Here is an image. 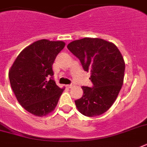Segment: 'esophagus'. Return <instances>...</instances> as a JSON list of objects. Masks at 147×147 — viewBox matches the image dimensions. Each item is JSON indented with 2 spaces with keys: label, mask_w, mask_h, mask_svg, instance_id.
<instances>
[{
  "label": "esophagus",
  "mask_w": 147,
  "mask_h": 147,
  "mask_svg": "<svg viewBox=\"0 0 147 147\" xmlns=\"http://www.w3.org/2000/svg\"><path fill=\"white\" fill-rule=\"evenodd\" d=\"M74 85H73V84H71V85H66V87L67 88H72L73 87Z\"/></svg>",
  "instance_id": "obj_1"
}]
</instances>
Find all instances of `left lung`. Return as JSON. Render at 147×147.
<instances>
[{"label":"left lung","instance_id":"1","mask_svg":"<svg viewBox=\"0 0 147 147\" xmlns=\"http://www.w3.org/2000/svg\"><path fill=\"white\" fill-rule=\"evenodd\" d=\"M67 48L80 60L84 70L91 72L92 87L82 86L83 96L75 100L81 114L95 117L106 112L116 100L123 85L125 63L112 42L98 38H84L70 42Z\"/></svg>","mask_w":147,"mask_h":147}]
</instances>
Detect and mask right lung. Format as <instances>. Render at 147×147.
<instances>
[{"label":"right lung","mask_w":147,"mask_h":147,"mask_svg":"<svg viewBox=\"0 0 147 147\" xmlns=\"http://www.w3.org/2000/svg\"><path fill=\"white\" fill-rule=\"evenodd\" d=\"M65 47L62 41L38 40L22 51L9 71V79L18 102L36 116L55 109L64 88L53 79V65Z\"/></svg>","instance_id":"add662e5"}]
</instances>
